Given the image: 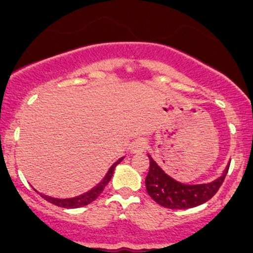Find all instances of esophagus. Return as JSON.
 I'll use <instances>...</instances> for the list:
<instances>
[{"instance_id": "esophagus-1", "label": "esophagus", "mask_w": 253, "mask_h": 253, "mask_svg": "<svg viewBox=\"0 0 253 253\" xmlns=\"http://www.w3.org/2000/svg\"><path fill=\"white\" fill-rule=\"evenodd\" d=\"M145 145H146V140L142 139V137H139V139L134 140V141L130 144V151L132 154H139V152L144 151Z\"/></svg>"}]
</instances>
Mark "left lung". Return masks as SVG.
Masks as SVG:
<instances>
[{
  "mask_svg": "<svg viewBox=\"0 0 253 253\" xmlns=\"http://www.w3.org/2000/svg\"><path fill=\"white\" fill-rule=\"evenodd\" d=\"M147 156L150 169L145 179L146 191L157 204L167 209H189L208 202L219 191L230 166L229 162L220 177L209 183L189 184L174 179L155 161L151 155L147 154Z\"/></svg>",
  "mask_w": 253,
  "mask_h": 253,
  "instance_id": "1",
  "label": "left lung"
}]
</instances>
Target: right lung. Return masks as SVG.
<instances>
[{
	"label": "right lung",
	"instance_id": "right-lung-1",
	"mask_svg": "<svg viewBox=\"0 0 253 253\" xmlns=\"http://www.w3.org/2000/svg\"><path fill=\"white\" fill-rule=\"evenodd\" d=\"M124 160V156L121 157V159L117 160L116 162H114L113 165H112L111 167H109L108 172L106 173V176L103 177V179H102L101 182H99L98 184H96V186L93 187V188H91L89 191L84 192V193L80 194V196H76V197H72V198H54V197H50L47 196V194H44V193H41V192L37 191L36 188H34L33 186H32V188L34 189V191L37 192V193L41 194V197L45 199V201H47L49 203L54 204V206H57V207H61V208H66V209H76V208H81V207H84L87 206V204L92 203L93 201H96L97 198L99 197V194L103 192L104 187L108 184V182L111 181L112 176H113V172H114V169L117 167V165L121 164L122 161Z\"/></svg>",
	"mask_w": 253,
	"mask_h": 253
}]
</instances>
